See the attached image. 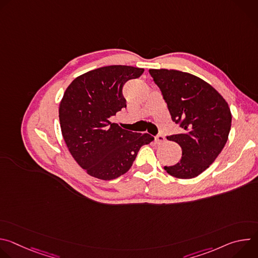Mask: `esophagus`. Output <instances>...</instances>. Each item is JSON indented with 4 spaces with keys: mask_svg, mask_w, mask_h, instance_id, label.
<instances>
[{
    "mask_svg": "<svg viewBox=\"0 0 258 258\" xmlns=\"http://www.w3.org/2000/svg\"><path fill=\"white\" fill-rule=\"evenodd\" d=\"M155 142H156L157 144H161V143L165 142V138H164L163 136H161V135H158V136L155 137Z\"/></svg>",
    "mask_w": 258,
    "mask_h": 258,
    "instance_id": "esophagus-1",
    "label": "esophagus"
}]
</instances>
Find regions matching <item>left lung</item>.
Wrapping results in <instances>:
<instances>
[{
  "instance_id": "8db88e82",
  "label": "left lung",
  "mask_w": 258,
  "mask_h": 258,
  "mask_svg": "<svg viewBox=\"0 0 258 258\" xmlns=\"http://www.w3.org/2000/svg\"><path fill=\"white\" fill-rule=\"evenodd\" d=\"M171 119L181 133L167 137L181 148V159L164 166L177 178H193L214 162L228 141L232 113L224 97L202 79L174 69H149Z\"/></svg>"
}]
</instances>
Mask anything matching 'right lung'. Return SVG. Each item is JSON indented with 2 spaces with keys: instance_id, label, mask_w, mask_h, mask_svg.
<instances>
[{
  "instance_id": "obj_1",
  "label": "right lung",
  "mask_w": 258,
  "mask_h": 258,
  "mask_svg": "<svg viewBox=\"0 0 258 258\" xmlns=\"http://www.w3.org/2000/svg\"><path fill=\"white\" fill-rule=\"evenodd\" d=\"M143 72L144 68L126 65L104 66L78 77L64 92L59 105L61 133L70 154L88 174L103 180L119 177L131 168L141 147L154 140L109 120L126 107L123 85Z\"/></svg>"
}]
</instances>
